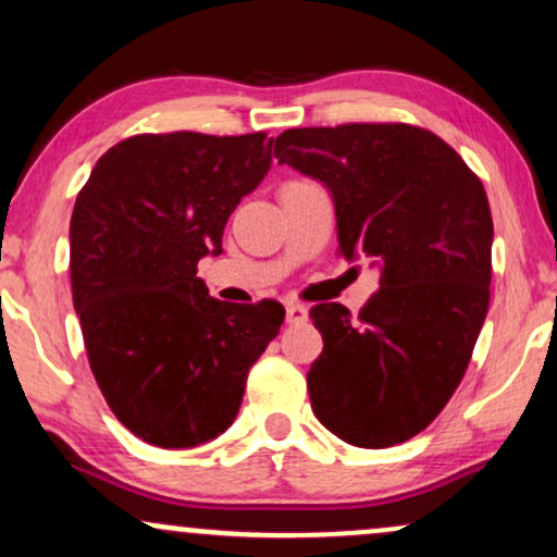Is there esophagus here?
Returning a JSON list of instances; mask_svg holds the SVG:
<instances>
[{"mask_svg": "<svg viewBox=\"0 0 557 557\" xmlns=\"http://www.w3.org/2000/svg\"><path fill=\"white\" fill-rule=\"evenodd\" d=\"M306 317H309V311H306L300 304H287V306H285V319H287V324H300V322H306Z\"/></svg>", "mask_w": 557, "mask_h": 557, "instance_id": "esophagus-1", "label": "esophagus"}]
</instances>
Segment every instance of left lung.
<instances>
[{"label": "left lung", "mask_w": 557, "mask_h": 557, "mask_svg": "<svg viewBox=\"0 0 557 557\" xmlns=\"http://www.w3.org/2000/svg\"><path fill=\"white\" fill-rule=\"evenodd\" d=\"M274 157L330 190L343 257L380 270L356 319L343 304L309 311L324 341L311 408L356 447L406 443L456 393L487 317L484 185L443 138L403 123L293 127Z\"/></svg>", "instance_id": "left-lung-1"}]
</instances>
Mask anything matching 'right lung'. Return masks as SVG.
<instances>
[{"instance_id":"1","label":"right lung","mask_w":557,"mask_h":557,"mask_svg":"<svg viewBox=\"0 0 557 557\" xmlns=\"http://www.w3.org/2000/svg\"><path fill=\"white\" fill-rule=\"evenodd\" d=\"M270 164L264 133H146L112 146L75 198L70 283L88 363L144 443L177 450L225 432L277 337V300L225 304L196 277Z\"/></svg>"}]
</instances>
